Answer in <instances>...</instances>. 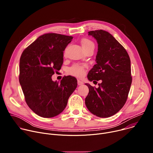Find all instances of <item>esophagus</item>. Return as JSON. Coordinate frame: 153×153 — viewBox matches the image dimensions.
<instances>
[{
  "label": "esophagus",
  "instance_id": "34e87169",
  "mask_svg": "<svg viewBox=\"0 0 153 153\" xmlns=\"http://www.w3.org/2000/svg\"><path fill=\"white\" fill-rule=\"evenodd\" d=\"M77 84H78V85H81L83 84V82H82L81 80H77Z\"/></svg>",
  "mask_w": 153,
  "mask_h": 153
}]
</instances>
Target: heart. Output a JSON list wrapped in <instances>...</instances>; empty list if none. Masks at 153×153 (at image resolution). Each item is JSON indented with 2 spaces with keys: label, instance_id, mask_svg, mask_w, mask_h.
<instances>
[{
  "label": "heart",
  "instance_id": "obj_1",
  "mask_svg": "<svg viewBox=\"0 0 153 153\" xmlns=\"http://www.w3.org/2000/svg\"><path fill=\"white\" fill-rule=\"evenodd\" d=\"M80 43L85 51L91 48H94V42L88 38H83L80 40ZM70 74L78 77H82L85 73V66L75 64L69 69Z\"/></svg>",
  "mask_w": 153,
  "mask_h": 153
}]
</instances>
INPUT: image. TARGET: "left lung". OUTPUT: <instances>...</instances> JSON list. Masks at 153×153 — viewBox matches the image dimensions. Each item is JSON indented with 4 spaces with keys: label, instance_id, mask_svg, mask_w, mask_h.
Listing matches in <instances>:
<instances>
[{
    "label": "left lung",
    "instance_id": "left-lung-1",
    "mask_svg": "<svg viewBox=\"0 0 153 153\" xmlns=\"http://www.w3.org/2000/svg\"><path fill=\"white\" fill-rule=\"evenodd\" d=\"M98 43L97 64L89 71L90 81L102 80L99 88L88 83L89 93L85 98L88 110L99 117H108L119 112L128 98L132 83L129 56L120 43L108 32L91 31Z\"/></svg>",
    "mask_w": 153,
    "mask_h": 153
}]
</instances>
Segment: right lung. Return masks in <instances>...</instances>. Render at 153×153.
Instances as JSON below:
<instances>
[{
	"label": "right lung",
	"mask_w": 153,
	"mask_h": 153,
	"mask_svg": "<svg viewBox=\"0 0 153 153\" xmlns=\"http://www.w3.org/2000/svg\"><path fill=\"white\" fill-rule=\"evenodd\" d=\"M72 36L47 33L39 36L22 54L19 64V82L25 100L38 116L51 118L61 113L77 86L74 77H64L60 82L51 76L59 71L63 51Z\"/></svg>",
	"instance_id": "add662e5"
}]
</instances>
